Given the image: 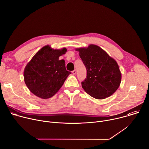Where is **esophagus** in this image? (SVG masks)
<instances>
[{"label":"esophagus","mask_w":149,"mask_h":149,"mask_svg":"<svg viewBox=\"0 0 149 149\" xmlns=\"http://www.w3.org/2000/svg\"><path fill=\"white\" fill-rule=\"evenodd\" d=\"M76 70H74L73 71H72V73L73 74H76Z\"/></svg>","instance_id":"esophagus-1"}]
</instances>
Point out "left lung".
Returning <instances> with one entry per match:
<instances>
[{"label":"left lung","mask_w":149,"mask_h":149,"mask_svg":"<svg viewBox=\"0 0 149 149\" xmlns=\"http://www.w3.org/2000/svg\"><path fill=\"white\" fill-rule=\"evenodd\" d=\"M85 64L87 76L81 82L85 91L97 100L111 96L119 88L121 73L119 66L112 57L96 45L76 48Z\"/></svg>","instance_id":"1"}]
</instances>
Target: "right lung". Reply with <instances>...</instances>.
I'll list each match as a JSON object with an SVG mask.
<instances>
[{"mask_svg": "<svg viewBox=\"0 0 149 149\" xmlns=\"http://www.w3.org/2000/svg\"><path fill=\"white\" fill-rule=\"evenodd\" d=\"M67 49H53L47 45L34 56L24 71L25 83L29 90L42 99L53 96L71 74L65 69L64 60L59 57L65 54Z\"/></svg>", "mask_w": 149, "mask_h": 149, "instance_id": "right-lung-1", "label": "right lung"}]
</instances>
